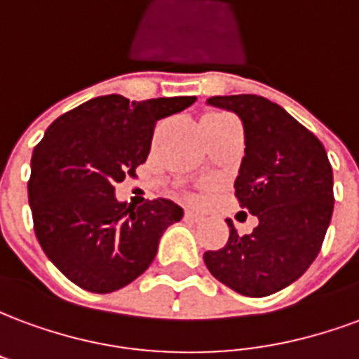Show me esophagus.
I'll use <instances>...</instances> for the list:
<instances>
[{
  "label": "esophagus",
  "mask_w": 359,
  "mask_h": 359,
  "mask_svg": "<svg viewBox=\"0 0 359 359\" xmlns=\"http://www.w3.org/2000/svg\"><path fill=\"white\" fill-rule=\"evenodd\" d=\"M184 219H188V221H196V223H198V221H202V215H200V213H196V211H192V210H187L184 211Z\"/></svg>",
  "instance_id": "1"
}]
</instances>
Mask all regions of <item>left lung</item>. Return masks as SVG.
<instances>
[{
  "label": "left lung",
  "instance_id": "left-lung-1",
  "mask_svg": "<svg viewBox=\"0 0 359 359\" xmlns=\"http://www.w3.org/2000/svg\"><path fill=\"white\" fill-rule=\"evenodd\" d=\"M208 103L244 125L246 156L234 194L259 225L238 236L226 219L229 241L203 262L234 292L269 296L300 278L321 250L334 208L332 167L316 134L267 97L213 95Z\"/></svg>",
  "mask_w": 359,
  "mask_h": 359
}]
</instances>
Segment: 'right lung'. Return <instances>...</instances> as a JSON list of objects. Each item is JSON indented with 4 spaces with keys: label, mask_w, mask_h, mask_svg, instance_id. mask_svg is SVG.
Instances as JSON below:
<instances>
[{
    "label": "right lung",
    "mask_w": 359,
    "mask_h": 359,
    "mask_svg": "<svg viewBox=\"0 0 359 359\" xmlns=\"http://www.w3.org/2000/svg\"><path fill=\"white\" fill-rule=\"evenodd\" d=\"M194 95L130 102L100 95L55 118L34 148L28 202L40 246L69 280L107 294L140 277L182 208L157 198L140 208L115 198V184L146 161L159 118Z\"/></svg>",
    "instance_id": "right-lung-1"
}]
</instances>
